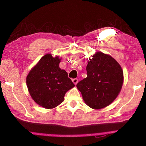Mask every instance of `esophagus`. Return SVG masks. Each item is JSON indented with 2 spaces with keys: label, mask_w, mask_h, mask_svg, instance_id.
<instances>
[{
  "label": "esophagus",
  "mask_w": 146,
  "mask_h": 146,
  "mask_svg": "<svg viewBox=\"0 0 146 146\" xmlns=\"http://www.w3.org/2000/svg\"><path fill=\"white\" fill-rule=\"evenodd\" d=\"M72 81L75 84V85H77V83H78V79L77 78H74V79H72Z\"/></svg>",
  "instance_id": "1"
}]
</instances>
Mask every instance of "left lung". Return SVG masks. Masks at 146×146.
<instances>
[{"instance_id":"8db88e82","label":"left lung","mask_w":146,"mask_h":146,"mask_svg":"<svg viewBox=\"0 0 146 146\" xmlns=\"http://www.w3.org/2000/svg\"><path fill=\"white\" fill-rule=\"evenodd\" d=\"M87 77L77 84L85 104L92 109L107 107L116 99L123 81L122 69L109 55L98 52L86 66Z\"/></svg>"}]
</instances>
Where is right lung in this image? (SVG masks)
<instances>
[{
	"mask_svg": "<svg viewBox=\"0 0 146 146\" xmlns=\"http://www.w3.org/2000/svg\"><path fill=\"white\" fill-rule=\"evenodd\" d=\"M61 58L50 54L43 56L26 78L29 93L41 107L54 108L64 101L66 92L75 85L66 70L59 67Z\"/></svg>",
	"mask_w": 146,
	"mask_h": 146,
	"instance_id": "add662e5",
	"label": "right lung"
}]
</instances>
